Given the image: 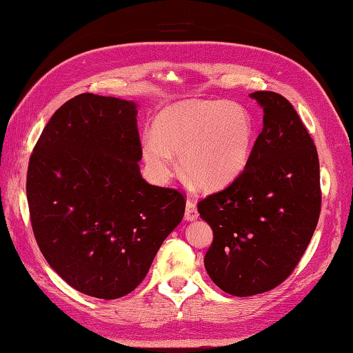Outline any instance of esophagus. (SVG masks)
<instances>
[{
  "label": "esophagus",
  "instance_id": "obj_1",
  "mask_svg": "<svg viewBox=\"0 0 353 353\" xmlns=\"http://www.w3.org/2000/svg\"><path fill=\"white\" fill-rule=\"evenodd\" d=\"M199 218V210H196L195 203L188 201L186 203V210H185V219L186 221H195Z\"/></svg>",
  "mask_w": 353,
  "mask_h": 353
}]
</instances>
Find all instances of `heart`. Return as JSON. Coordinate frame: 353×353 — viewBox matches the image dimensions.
<instances>
[{
	"instance_id": "heart-1",
	"label": "heart",
	"mask_w": 353,
	"mask_h": 353,
	"mask_svg": "<svg viewBox=\"0 0 353 353\" xmlns=\"http://www.w3.org/2000/svg\"><path fill=\"white\" fill-rule=\"evenodd\" d=\"M254 141V120L243 105L227 101H180L165 106L141 135V150L158 182L179 165L203 190L230 185L247 168Z\"/></svg>"
}]
</instances>
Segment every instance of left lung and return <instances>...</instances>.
Wrapping results in <instances>:
<instances>
[{
    "mask_svg": "<svg viewBox=\"0 0 353 353\" xmlns=\"http://www.w3.org/2000/svg\"><path fill=\"white\" fill-rule=\"evenodd\" d=\"M250 97L263 108V129L243 173L199 201L214 242L204 266L221 290L252 296L272 290L296 268L321 215L316 145L292 103L274 92Z\"/></svg>",
    "mask_w": 353,
    "mask_h": 353,
    "instance_id": "obj_1",
    "label": "left lung"
}]
</instances>
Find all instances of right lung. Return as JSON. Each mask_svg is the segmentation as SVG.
Wrapping results in <instances>:
<instances>
[{
    "instance_id": "add662e5",
    "label": "right lung",
    "mask_w": 353,
    "mask_h": 353,
    "mask_svg": "<svg viewBox=\"0 0 353 353\" xmlns=\"http://www.w3.org/2000/svg\"><path fill=\"white\" fill-rule=\"evenodd\" d=\"M137 103L83 93L61 105L32 150L27 199L43 257L78 292L117 299L149 272L185 196L147 183Z\"/></svg>"
}]
</instances>
